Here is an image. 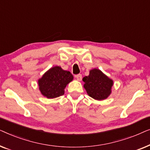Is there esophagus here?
<instances>
[{"label":"esophagus","mask_w":150,"mask_h":150,"mask_svg":"<svg viewBox=\"0 0 150 150\" xmlns=\"http://www.w3.org/2000/svg\"><path fill=\"white\" fill-rule=\"evenodd\" d=\"M75 77L76 78V79L79 80V81H81L82 80V75L81 74H77L75 76Z\"/></svg>","instance_id":"esophagus-1"}]
</instances>
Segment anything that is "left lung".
I'll use <instances>...</instances> for the list:
<instances>
[{
  "label": "left lung",
  "instance_id": "8db88e82",
  "mask_svg": "<svg viewBox=\"0 0 150 150\" xmlns=\"http://www.w3.org/2000/svg\"><path fill=\"white\" fill-rule=\"evenodd\" d=\"M84 87L90 97L98 100L106 99L111 93L113 82L108 79L100 69H93L89 75L83 79Z\"/></svg>",
  "mask_w": 150,
  "mask_h": 150
}]
</instances>
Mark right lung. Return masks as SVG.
<instances>
[{"mask_svg":"<svg viewBox=\"0 0 150 150\" xmlns=\"http://www.w3.org/2000/svg\"><path fill=\"white\" fill-rule=\"evenodd\" d=\"M73 78L69 71L63 70L59 66L52 67L38 81L41 93L48 98L63 96L65 87L72 81Z\"/></svg>","mask_w":150,"mask_h":150,"instance_id":"add662e5","label":"right lung"}]
</instances>
